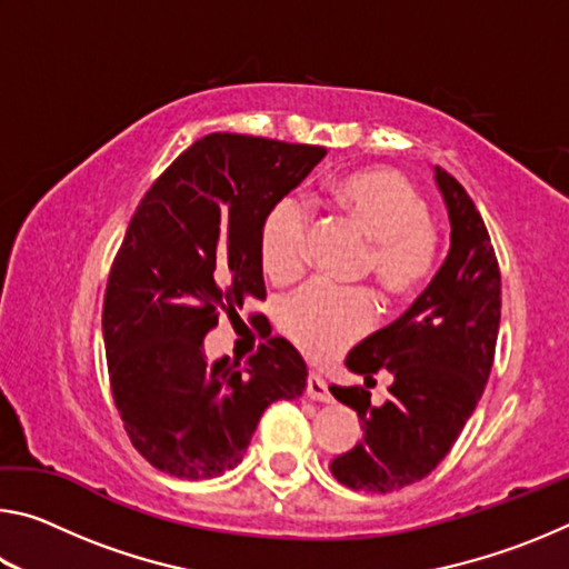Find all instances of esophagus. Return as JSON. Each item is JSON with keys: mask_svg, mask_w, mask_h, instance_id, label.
Here are the masks:
<instances>
[{"mask_svg": "<svg viewBox=\"0 0 569 569\" xmlns=\"http://www.w3.org/2000/svg\"><path fill=\"white\" fill-rule=\"evenodd\" d=\"M306 393H308V399H313V401H331L329 383H326V381L319 377V373H308Z\"/></svg>", "mask_w": 569, "mask_h": 569, "instance_id": "34e87169", "label": "esophagus"}]
</instances>
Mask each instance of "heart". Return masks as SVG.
Listing matches in <instances>:
<instances>
[{
	"label": "heart",
	"instance_id": "heart-1",
	"mask_svg": "<svg viewBox=\"0 0 569 569\" xmlns=\"http://www.w3.org/2000/svg\"><path fill=\"white\" fill-rule=\"evenodd\" d=\"M331 206L373 240L371 273L391 296L417 291L439 263V233L429 220L427 200L391 170H359L329 188ZM311 210L288 192L268 206L258 230L263 273L276 283L291 281L303 268ZM373 303L361 291H341L313 281L286 298L278 326L308 359L329 361L371 329Z\"/></svg>",
	"mask_w": 569,
	"mask_h": 569
}]
</instances>
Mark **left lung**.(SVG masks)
<instances>
[{"label":"left lung","mask_w":569,"mask_h":569,"mask_svg":"<svg viewBox=\"0 0 569 569\" xmlns=\"http://www.w3.org/2000/svg\"><path fill=\"white\" fill-rule=\"evenodd\" d=\"M437 186L451 223L445 266L407 313L346 356V369L366 381L387 369L389 399L373 407L363 387H331L363 423L359 445L336 457L331 471L361 492H397L431 475L455 447L495 363L502 276L492 240L455 176L437 168Z\"/></svg>","instance_id":"1"}]
</instances>
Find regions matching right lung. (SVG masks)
<instances>
[{
  "instance_id": "obj_1",
  "label": "right lung",
  "mask_w": 569,
  "mask_h": 569,
  "mask_svg": "<svg viewBox=\"0 0 569 569\" xmlns=\"http://www.w3.org/2000/svg\"><path fill=\"white\" fill-rule=\"evenodd\" d=\"M323 156L321 146L210 132L134 210L104 288V356L132 447L170 477L236 467L268 403L306 389L301 353L281 336L246 366L228 356L208 363L203 339L223 311L266 298L261 220Z\"/></svg>"
}]
</instances>
